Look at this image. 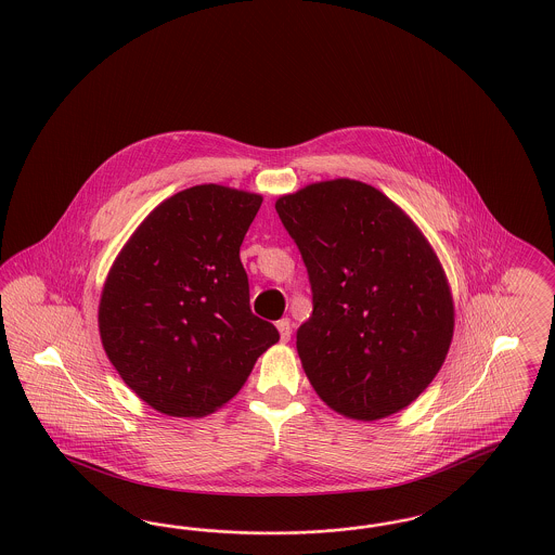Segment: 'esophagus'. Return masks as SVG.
Instances as JSON below:
<instances>
[{
	"label": "esophagus",
	"mask_w": 555,
	"mask_h": 555,
	"mask_svg": "<svg viewBox=\"0 0 555 555\" xmlns=\"http://www.w3.org/2000/svg\"><path fill=\"white\" fill-rule=\"evenodd\" d=\"M276 328H279V333H281V340L288 343V340H291V320H288V318L279 320V322H276Z\"/></svg>",
	"instance_id": "1"
}]
</instances>
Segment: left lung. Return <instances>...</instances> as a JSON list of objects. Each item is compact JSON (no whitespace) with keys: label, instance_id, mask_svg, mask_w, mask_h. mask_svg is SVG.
<instances>
[{"label":"left lung","instance_id":"left-lung-1","mask_svg":"<svg viewBox=\"0 0 555 555\" xmlns=\"http://www.w3.org/2000/svg\"><path fill=\"white\" fill-rule=\"evenodd\" d=\"M311 285L297 353L336 413L374 422L409 406L442 367L454 306L417 224L379 190L333 179L276 199Z\"/></svg>","mask_w":555,"mask_h":555}]
</instances>
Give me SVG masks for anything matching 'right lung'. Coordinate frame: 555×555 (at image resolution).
Returning <instances> with one entry per match:
<instances>
[{"label": "right lung", "instance_id": "obj_1", "mask_svg": "<svg viewBox=\"0 0 555 555\" xmlns=\"http://www.w3.org/2000/svg\"><path fill=\"white\" fill-rule=\"evenodd\" d=\"M262 196L194 185L158 204L113 262L99 331L113 367L158 413L233 399L279 331L249 310L240 260Z\"/></svg>", "mask_w": 555, "mask_h": 555}]
</instances>
